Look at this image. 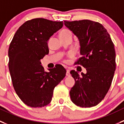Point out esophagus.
I'll list each match as a JSON object with an SVG mask.
<instances>
[{
    "label": "esophagus",
    "mask_w": 124,
    "mask_h": 124,
    "mask_svg": "<svg viewBox=\"0 0 124 124\" xmlns=\"http://www.w3.org/2000/svg\"><path fill=\"white\" fill-rule=\"evenodd\" d=\"M66 75H67V76H71V75H70V70H67V73H66Z\"/></svg>",
    "instance_id": "34e87169"
}]
</instances>
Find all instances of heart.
Here are the masks:
<instances>
[{"instance_id": "obj_1", "label": "heart", "mask_w": 124, "mask_h": 124, "mask_svg": "<svg viewBox=\"0 0 124 124\" xmlns=\"http://www.w3.org/2000/svg\"><path fill=\"white\" fill-rule=\"evenodd\" d=\"M59 37L61 39H63V38L68 37H71V31L67 29H63L60 32Z\"/></svg>"}]
</instances>
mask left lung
<instances>
[{
  "label": "left lung",
  "instance_id": "left-lung-1",
  "mask_svg": "<svg viewBox=\"0 0 124 124\" xmlns=\"http://www.w3.org/2000/svg\"><path fill=\"white\" fill-rule=\"evenodd\" d=\"M65 25L78 37L81 55L75 65H80L86 74L71 70L75 84L70 99L77 106L90 108L97 105L110 88L116 70L114 43L106 29L98 22L84 20L66 21Z\"/></svg>",
  "mask_w": 124,
  "mask_h": 124
}]
</instances>
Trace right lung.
Wrapping results in <instances>:
<instances>
[{"label":"right lung","instance_id":"obj_1","mask_svg":"<svg viewBox=\"0 0 124 124\" xmlns=\"http://www.w3.org/2000/svg\"><path fill=\"white\" fill-rule=\"evenodd\" d=\"M63 24V21L44 18L27 21L10 43L8 67L13 85L19 99L30 107L48 105L54 87L65 76L66 70L61 65L46 72L40 62L49 53L47 41Z\"/></svg>","mask_w":124,"mask_h":124}]
</instances>
